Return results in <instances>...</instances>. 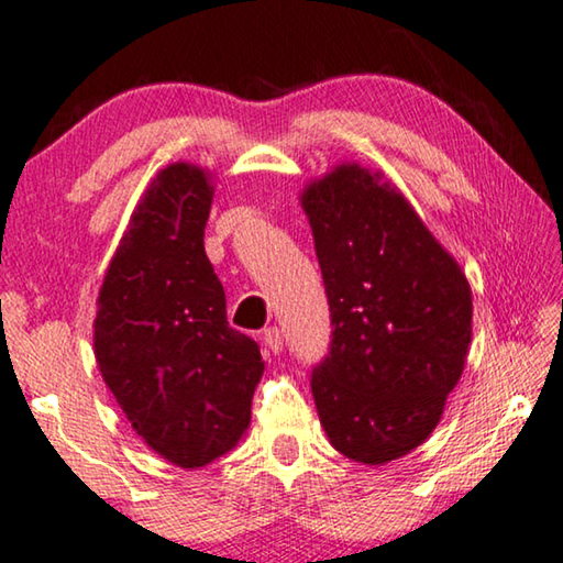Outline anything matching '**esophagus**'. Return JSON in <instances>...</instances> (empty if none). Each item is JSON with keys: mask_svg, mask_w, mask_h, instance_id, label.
Masks as SVG:
<instances>
[{"mask_svg": "<svg viewBox=\"0 0 563 563\" xmlns=\"http://www.w3.org/2000/svg\"><path fill=\"white\" fill-rule=\"evenodd\" d=\"M264 347L269 350L272 354H279L284 350V334L276 330V327L264 330Z\"/></svg>", "mask_w": 563, "mask_h": 563, "instance_id": "1", "label": "esophagus"}]
</instances>
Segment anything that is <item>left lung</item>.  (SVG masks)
Segmentation results:
<instances>
[{"instance_id": "left-lung-1", "label": "left lung", "mask_w": 563, "mask_h": 563, "mask_svg": "<svg viewBox=\"0 0 563 563\" xmlns=\"http://www.w3.org/2000/svg\"><path fill=\"white\" fill-rule=\"evenodd\" d=\"M332 311V344L311 372L334 451L385 465L426 443L463 375L473 294L383 170L340 163L299 196Z\"/></svg>"}]
</instances>
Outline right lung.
<instances>
[{"mask_svg": "<svg viewBox=\"0 0 563 563\" xmlns=\"http://www.w3.org/2000/svg\"><path fill=\"white\" fill-rule=\"evenodd\" d=\"M211 173L170 163L145 188L98 294L92 347L120 410L178 468L229 453L252 422L258 344L231 330L203 249Z\"/></svg>", "mask_w": 563, "mask_h": 563, "instance_id": "right-lung-1", "label": "right lung"}]
</instances>
